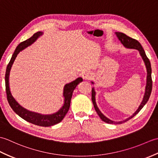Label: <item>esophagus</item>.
<instances>
[{
    "mask_svg": "<svg viewBox=\"0 0 158 158\" xmlns=\"http://www.w3.org/2000/svg\"><path fill=\"white\" fill-rule=\"evenodd\" d=\"M92 77V73L89 70H86L82 74V77L84 79H90Z\"/></svg>",
    "mask_w": 158,
    "mask_h": 158,
    "instance_id": "obj_1",
    "label": "esophagus"
}]
</instances>
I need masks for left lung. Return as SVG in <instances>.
<instances>
[{"instance_id": "8db88e82", "label": "left lung", "mask_w": 158, "mask_h": 158, "mask_svg": "<svg viewBox=\"0 0 158 158\" xmlns=\"http://www.w3.org/2000/svg\"><path fill=\"white\" fill-rule=\"evenodd\" d=\"M115 34L116 35L117 37L118 38V39L120 41V42L122 43V45L125 47L127 49H136L139 52V53L140 56H141L142 59L143 60L144 63H145V65L146 66V69H147V83H146V86H145V94H144V96L141 103L139 105V108L137 109L136 111L132 114V115H131L128 118H127L126 119H124L123 121H120V122H115V121L110 120L109 119L108 117H106L105 115H103L102 112L100 111V109H98V106L96 105V92L94 88H92V100L93 102L94 106V109L96 110V113H98V115H99L100 118L101 119L103 122H105L107 123H112V124H121L123 122H126L127 121H128L129 119H132L133 117H135L137 113H138L140 110L143 109V107L145 105V104L147 102V101L149 100V98L151 95V93H152V67H151V63L149 60L147 58L146 56V53L144 51V49L143 48V47L140 45V43L136 41V40L130 37V36H127L126 35L123 34L122 32H115ZM92 84H94L93 81H92Z\"/></svg>"}]
</instances>
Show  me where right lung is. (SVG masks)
Here are the masks:
<instances>
[{
  "mask_svg": "<svg viewBox=\"0 0 158 158\" xmlns=\"http://www.w3.org/2000/svg\"><path fill=\"white\" fill-rule=\"evenodd\" d=\"M43 35V32H36L31 38H29L28 39L26 40V41L19 43L18 47H17L14 53H13V54L11 57V60H10L7 66H6L5 73V87L7 100L10 106H11V109L13 110V111L16 114H18V115L20 117H22V119L27 121L28 122L39 126L49 127L56 125V124L60 123L64 119V117H65L70 108V100H71L74 89H75L77 85H78L80 82L83 81V79L81 77H79V78L76 79L75 81L66 83L64 85L63 90V96L64 98V105H62L61 108L58 110V111H57L54 113L47 114V115H45V114H41L39 113L31 111V110L26 109L24 107H23L22 105H19L18 101L14 98V97L12 96L11 90H10V70H11V66L18 53L21 51H22L23 49H24L25 48H28V46L31 45L32 43H34L36 41V39Z\"/></svg>",
  "mask_w": 158,
  "mask_h": 158,
  "instance_id": "obj_1",
  "label": "right lung"
}]
</instances>
